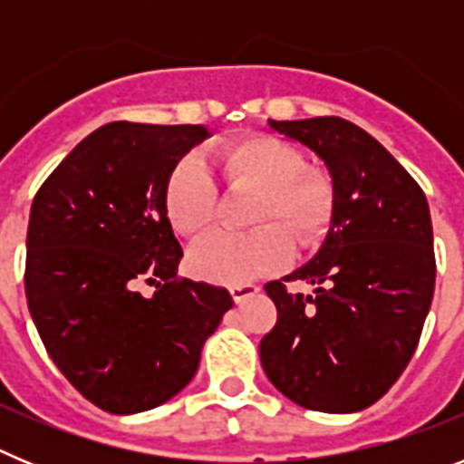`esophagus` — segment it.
I'll use <instances>...</instances> for the list:
<instances>
[{
	"label": "esophagus",
	"mask_w": 464,
	"mask_h": 464,
	"mask_svg": "<svg viewBox=\"0 0 464 464\" xmlns=\"http://www.w3.org/2000/svg\"><path fill=\"white\" fill-rule=\"evenodd\" d=\"M257 293H260V288L253 285V283H244V285H232V288H229V295H232V299H235L237 304H241V302H246V299L253 297V295Z\"/></svg>",
	"instance_id": "1"
}]
</instances>
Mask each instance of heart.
<instances>
[{
	"instance_id": "b5f03b06",
	"label": "heart",
	"mask_w": 464,
	"mask_h": 464,
	"mask_svg": "<svg viewBox=\"0 0 464 464\" xmlns=\"http://www.w3.org/2000/svg\"><path fill=\"white\" fill-rule=\"evenodd\" d=\"M216 167L232 190H257L251 232H213L197 241L188 267L197 278L244 285L267 276L290 260V239L311 248L325 237L334 213V183L304 155L274 137H246L216 150ZM220 195L207 167L183 158L165 186V208L176 232L197 237L218 216Z\"/></svg>"
}]
</instances>
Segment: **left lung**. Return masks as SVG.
<instances>
[{
	"label": "left lung",
	"mask_w": 464,
	"mask_h": 464,
	"mask_svg": "<svg viewBox=\"0 0 464 464\" xmlns=\"http://www.w3.org/2000/svg\"><path fill=\"white\" fill-rule=\"evenodd\" d=\"M327 165L334 213L311 262L265 285L276 325L260 342L262 370L299 407L353 413L407 370L434 293L425 192L362 127L337 116L269 121ZM288 280L316 285L290 294Z\"/></svg>",
	"instance_id": "8db88e82"
}]
</instances>
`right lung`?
<instances>
[{
    "instance_id": "add662e5",
    "label": "right lung",
    "mask_w": 464,
    "mask_h": 464,
    "mask_svg": "<svg viewBox=\"0 0 464 464\" xmlns=\"http://www.w3.org/2000/svg\"><path fill=\"white\" fill-rule=\"evenodd\" d=\"M202 125L109 122L34 195L24 293L39 337L69 383L109 413L160 407L195 376L232 297L179 278L181 244L165 208L176 162ZM141 285H153L150 298Z\"/></svg>"
}]
</instances>
